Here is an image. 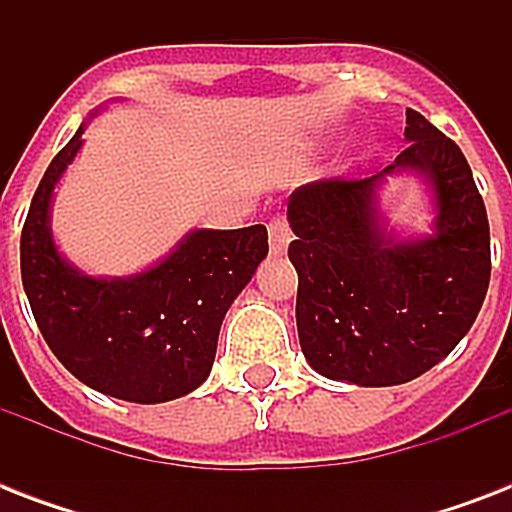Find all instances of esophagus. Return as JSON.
<instances>
[{
  "mask_svg": "<svg viewBox=\"0 0 512 512\" xmlns=\"http://www.w3.org/2000/svg\"><path fill=\"white\" fill-rule=\"evenodd\" d=\"M268 236H271V252L273 255H284L292 241V233H289V225L284 217H273L268 223Z\"/></svg>",
  "mask_w": 512,
  "mask_h": 512,
  "instance_id": "obj_1",
  "label": "esophagus"
}]
</instances>
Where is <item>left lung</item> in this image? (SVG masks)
I'll use <instances>...</instances> for the list:
<instances>
[{"label":"left lung","instance_id":"obj_1","mask_svg":"<svg viewBox=\"0 0 512 512\" xmlns=\"http://www.w3.org/2000/svg\"><path fill=\"white\" fill-rule=\"evenodd\" d=\"M409 146L366 180L300 185L287 201L297 271V335L329 380L388 388L444 361L473 327L492 273L489 220L465 156L417 111ZM429 193L431 233L404 237L379 209L388 176Z\"/></svg>","mask_w":512,"mask_h":512}]
</instances>
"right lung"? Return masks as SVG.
Instances as JSON below:
<instances>
[{
    "mask_svg": "<svg viewBox=\"0 0 512 512\" xmlns=\"http://www.w3.org/2000/svg\"><path fill=\"white\" fill-rule=\"evenodd\" d=\"M87 124L52 159L34 193L20 233L23 289L39 332L76 380L122 401L164 404L209 377L220 324L268 255V231L193 228L143 271L84 273L60 255L50 217Z\"/></svg>",
    "mask_w": 512,
    "mask_h": 512,
    "instance_id": "obj_1",
    "label": "right lung"
}]
</instances>
